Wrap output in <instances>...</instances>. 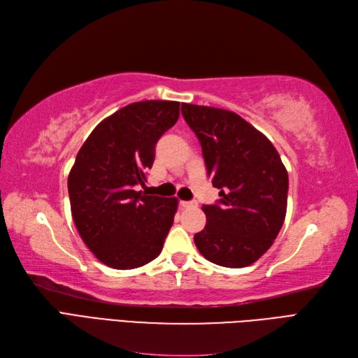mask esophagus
Wrapping results in <instances>:
<instances>
[{
  "mask_svg": "<svg viewBox=\"0 0 358 358\" xmlns=\"http://www.w3.org/2000/svg\"><path fill=\"white\" fill-rule=\"evenodd\" d=\"M180 206L183 209H187V208H194V206H197V203L196 201H180Z\"/></svg>",
  "mask_w": 358,
  "mask_h": 358,
  "instance_id": "34e87169",
  "label": "esophagus"
}]
</instances>
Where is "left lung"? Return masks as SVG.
<instances>
[{"mask_svg": "<svg viewBox=\"0 0 358 358\" xmlns=\"http://www.w3.org/2000/svg\"><path fill=\"white\" fill-rule=\"evenodd\" d=\"M203 158L220 189L204 204V229L194 236L200 254L222 267L255 263L273 245L287 213L288 173L272 142L237 113L182 103Z\"/></svg>", "mask_w": 358, "mask_h": 358, "instance_id": "obj_1", "label": "left lung"}]
</instances>
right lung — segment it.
Listing matches in <instances>:
<instances>
[{
  "instance_id": "obj_1",
  "label": "right lung",
  "mask_w": 358,
  "mask_h": 358,
  "mask_svg": "<svg viewBox=\"0 0 358 358\" xmlns=\"http://www.w3.org/2000/svg\"><path fill=\"white\" fill-rule=\"evenodd\" d=\"M179 117L178 101L128 104L86 138L69 175L71 215L82 241L106 266L128 270L155 259L178 199L148 196L155 145Z\"/></svg>"
}]
</instances>
